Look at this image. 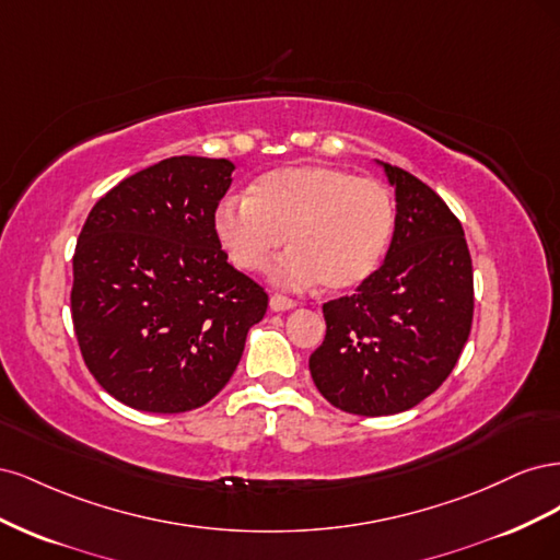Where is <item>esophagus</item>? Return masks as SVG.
Segmentation results:
<instances>
[{
	"mask_svg": "<svg viewBox=\"0 0 560 560\" xmlns=\"http://www.w3.org/2000/svg\"><path fill=\"white\" fill-rule=\"evenodd\" d=\"M294 306H296V301L290 299V296H284V294H273V296H270V311L282 313V311H292Z\"/></svg>",
	"mask_w": 560,
	"mask_h": 560,
	"instance_id": "obj_1",
	"label": "esophagus"
}]
</instances>
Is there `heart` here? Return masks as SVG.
<instances>
[{
	"label": "heart",
	"instance_id": "heart-1",
	"mask_svg": "<svg viewBox=\"0 0 560 560\" xmlns=\"http://www.w3.org/2000/svg\"><path fill=\"white\" fill-rule=\"evenodd\" d=\"M397 224L395 198L374 177L343 167L290 165L261 175L247 198L229 196L214 210V235L241 270L268 268L290 233L273 276L284 287L319 280L348 292L383 264Z\"/></svg>",
	"mask_w": 560,
	"mask_h": 560
}]
</instances>
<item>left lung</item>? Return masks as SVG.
<instances>
[{
	"label": "left lung",
	"instance_id": "left-lung-1",
	"mask_svg": "<svg viewBox=\"0 0 560 560\" xmlns=\"http://www.w3.org/2000/svg\"><path fill=\"white\" fill-rule=\"evenodd\" d=\"M397 224L383 266L352 296L322 306L327 336L311 376L336 409L393 416L442 385L469 338L471 257L463 224L425 182L381 163Z\"/></svg>",
	"mask_w": 560,
	"mask_h": 560
}]
</instances>
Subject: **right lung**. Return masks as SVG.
<instances>
[{
    "label": "right lung",
    "mask_w": 560,
    "mask_h": 560,
    "mask_svg": "<svg viewBox=\"0 0 560 560\" xmlns=\"http://www.w3.org/2000/svg\"><path fill=\"white\" fill-rule=\"evenodd\" d=\"M226 159L173 156L100 198L74 249L72 322L95 381L126 406L182 413L208 404L238 366L264 287L214 235Z\"/></svg>",
    "instance_id": "obj_1"
}]
</instances>
